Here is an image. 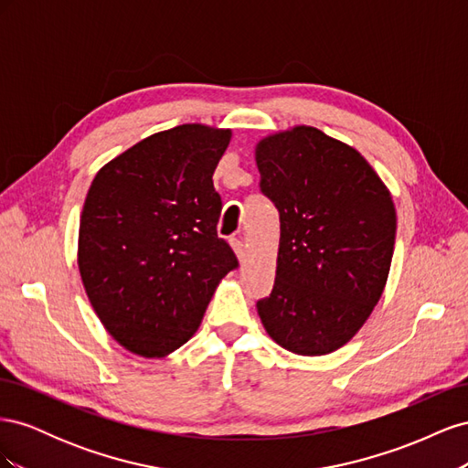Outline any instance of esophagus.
<instances>
[{"mask_svg": "<svg viewBox=\"0 0 468 468\" xmlns=\"http://www.w3.org/2000/svg\"><path fill=\"white\" fill-rule=\"evenodd\" d=\"M232 250H234V253H236V258L239 260V261H244L246 260V244H244V239H239V238H234L232 239Z\"/></svg>", "mask_w": 468, "mask_h": 468, "instance_id": "esophagus-1", "label": "esophagus"}]
</instances>
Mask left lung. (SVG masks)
I'll return each mask as SVG.
<instances>
[{"label":"left lung","instance_id":"1","mask_svg":"<svg viewBox=\"0 0 468 468\" xmlns=\"http://www.w3.org/2000/svg\"><path fill=\"white\" fill-rule=\"evenodd\" d=\"M256 164L281 217L275 287L258 314L282 349L328 356L361 330L387 287L390 191L356 148L306 124L263 136Z\"/></svg>","mask_w":468,"mask_h":468}]
</instances>
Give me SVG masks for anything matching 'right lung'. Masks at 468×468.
Segmentation results:
<instances>
[{"label": "right lung", "mask_w": 468, "mask_h": 468, "mask_svg": "<svg viewBox=\"0 0 468 468\" xmlns=\"http://www.w3.org/2000/svg\"><path fill=\"white\" fill-rule=\"evenodd\" d=\"M232 131L187 122L99 169L80 217L78 267L103 328L140 357H165L201 325L238 265L217 234L212 174Z\"/></svg>", "instance_id": "right-lung-1"}]
</instances>
